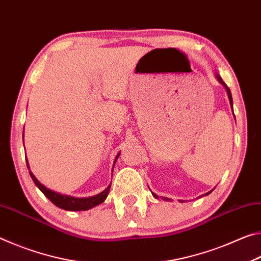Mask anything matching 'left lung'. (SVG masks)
Instances as JSON below:
<instances>
[{
	"label": "left lung",
	"mask_w": 261,
	"mask_h": 261,
	"mask_svg": "<svg viewBox=\"0 0 261 261\" xmlns=\"http://www.w3.org/2000/svg\"><path fill=\"white\" fill-rule=\"evenodd\" d=\"M216 77H218V79H219V81H220L221 83H222L224 86H226V84H224V83H223V81H222V79H221V78H220L219 76H216ZM226 90H227V93H228V96H229V101H230V105H231V107H232V98H231V93H230V90H229V87H227V86H226ZM210 193H211V192H207V193H206V196H207V194H210ZM153 196H154V197H155V198H158V196H156V194H154V193H153ZM165 200H168V199H167V198H165Z\"/></svg>",
	"instance_id": "left-lung-1"
}]
</instances>
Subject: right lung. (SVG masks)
I'll return each mask as SVG.
<instances>
[{
    "mask_svg": "<svg viewBox=\"0 0 261 261\" xmlns=\"http://www.w3.org/2000/svg\"><path fill=\"white\" fill-rule=\"evenodd\" d=\"M120 155V154H118ZM118 155L115 159V162H116ZM26 165H28L29 168V163L26 162ZM115 165V163H114ZM30 175L31 177H32L33 182L35 183V185L41 190V192L45 194V196L49 199L53 204L56 205L57 207H60L62 210H65V211H86V210H90L92 207L94 206H98L101 202H103L106 198L108 196V192H109V187L102 191L99 194H96L94 197H88V198H74V197H70V196H64V194H60V193H56L54 191H51V190L47 189L46 187H43V185L39 182V180L34 177V175L31 173L30 171Z\"/></svg>",
    "mask_w": 261,
    "mask_h": 261,
    "instance_id": "obj_1",
    "label": "right lung"
}]
</instances>
